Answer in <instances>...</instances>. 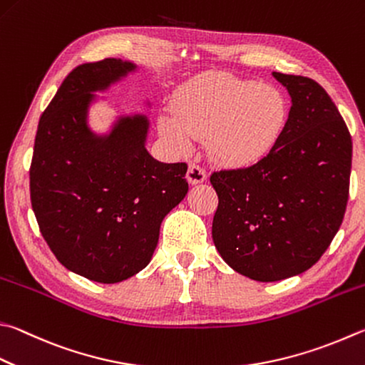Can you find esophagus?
Instances as JSON below:
<instances>
[{
  "label": "esophagus",
  "instance_id": "1",
  "mask_svg": "<svg viewBox=\"0 0 365 365\" xmlns=\"http://www.w3.org/2000/svg\"><path fill=\"white\" fill-rule=\"evenodd\" d=\"M187 178L191 185H196V183H202L205 180V170L201 168V165L197 164H190L188 172H187Z\"/></svg>",
  "mask_w": 365,
  "mask_h": 365
}]
</instances>
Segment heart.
Wrapping results in <instances>:
<instances>
[{"label": "heart", "mask_w": 365, "mask_h": 365, "mask_svg": "<svg viewBox=\"0 0 365 365\" xmlns=\"http://www.w3.org/2000/svg\"><path fill=\"white\" fill-rule=\"evenodd\" d=\"M174 115L158 116V130L175 151H187L193 137H205L217 161L247 165L276 147L287 123V102L269 84L228 75H204L175 92Z\"/></svg>", "instance_id": "1"}]
</instances>
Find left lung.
Returning a JSON list of instances; mask_svg holds the SVG:
<instances>
[{"label": "left lung", "instance_id": "left-lung-1", "mask_svg": "<svg viewBox=\"0 0 365 365\" xmlns=\"http://www.w3.org/2000/svg\"><path fill=\"white\" fill-rule=\"evenodd\" d=\"M292 107L282 135L249 168L218 170L212 240L231 268L274 282L309 269L339 231L353 143L329 94L313 79L273 71Z\"/></svg>", "mask_w": 365, "mask_h": 365}]
</instances>
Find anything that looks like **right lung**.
Wrapping results in <instances>:
<instances>
[{"label": "right lung", "instance_id": "obj_1", "mask_svg": "<svg viewBox=\"0 0 365 365\" xmlns=\"http://www.w3.org/2000/svg\"><path fill=\"white\" fill-rule=\"evenodd\" d=\"M137 70L123 58L76 67L39 119L33 148L30 197L43 237L65 268L102 284L147 267L164 217L188 193L187 164L148 153L147 115H116L105 132L91 128V108L103 101L96 92Z\"/></svg>", "mask_w": 365, "mask_h": 365}]
</instances>
